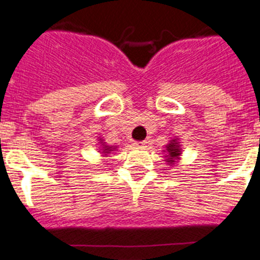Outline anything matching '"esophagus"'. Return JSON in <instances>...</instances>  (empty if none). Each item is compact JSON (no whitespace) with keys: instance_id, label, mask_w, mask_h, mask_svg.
<instances>
[{"instance_id":"esophagus-1","label":"esophagus","mask_w":260,"mask_h":260,"mask_svg":"<svg viewBox=\"0 0 260 260\" xmlns=\"http://www.w3.org/2000/svg\"><path fill=\"white\" fill-rule=\"evenodd\" d=\"M134 144H135V146H137V147H141V148H142V147L146 146L147 142H146V141H137Z\"/></svg>"}]
</instances>
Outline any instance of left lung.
Instances as JSON below:
<instances>
[{
	"instance_id": "obj_1",
	"label": "left lung",
	"mask_w": 260,
	"mask_h": 260,
	"mask_svg": "<svg viewBox=\"0 0 260 260\" xmlns=\"http://www.w3.org/2000/svg\"><path fill=\"white\" fill-rule=\"evenodd\" d=\"M168 150V162H173V158L178 157L180 156V146L176 141H172L171 143L168 144L167 147Z\"/></svg>"
}]
</instances>
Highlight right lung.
I'll list each match as a JSON object with an SVG mask.
<instances>
[{
  "label": "right lung",
  "mask_w": 260,
  "mask_h": 260,
  "mask_svg": "<svg viewBox=\"0 0 260 260\" xmlns=\"http://www.w3.org/2000/svg\"><path fill=\"white\" fill-rule=\"evenodd\" d=\"M110 148H112V147L105 146V147H104V152H105V153H109V151H112V150H110Z\"/></svg>",
  "instance_id": "right-lung-1"
}]
</instances>
